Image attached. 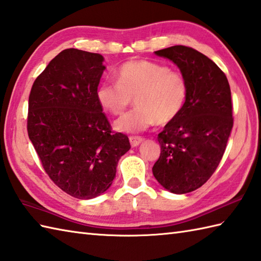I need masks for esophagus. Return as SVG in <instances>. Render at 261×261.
Returning <instances> with one entry per match:
<instances>
[{
    "label": "esophagus",
    "instance_id": "1",
    "mask_svg": "<svg viewBox=\"0 0 261 261\" xmlns=\"http://www.w3.org/2000/svg\"><path fill=\"white\" fill-rule=\"evenodd\" d=\"M129 140H130V143H131L132 147H137V146H139L140 143L143 141V138H141V137H130Z\"/></svg>",
    "mask_w": 261,
    "mask_h": 261
}]
</instances>
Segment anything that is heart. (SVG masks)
<instances>
[{"label": "heart", "mask_w": 261, "mask_h": 261, "mask_svg": "<svg viewBox=\"0 0 261 261\" xmlns=\"http://www.w3.org/2000/svg\"><path fill=\"white\" fill-rule=\"evenodd\" d=\"M187 82L167 65L146 59L130 60L116 70V83H102L96 90L99 105L120 115L135 98L137 108L114 122V129L136 134L154 123L168 124L180 114L187 98Z\"/></svg>", "instance_id": "1"}]
</instances>
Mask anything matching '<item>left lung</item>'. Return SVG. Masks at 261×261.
I'll return each instance as SVG.
<instances>
[{
    "label": "left lung",
    "instance_id": "obj_1",
    "mask_svg": "<svg viewBox=\"0 0 261 261\" xmlns=\"http://www.w3.org/2000/svg\"><path fill=\"white\" fill-rule=\"evenodd\" d=\"M154 54L179 68L188 90L180 114L158 135L152 173L170 193H190L208 180L223 157L233 126L230 85L218 65L195 49L173 46Z\"/></svg>",
    "mask_w": 261,
    "mask_h": 261
}]
</instances>
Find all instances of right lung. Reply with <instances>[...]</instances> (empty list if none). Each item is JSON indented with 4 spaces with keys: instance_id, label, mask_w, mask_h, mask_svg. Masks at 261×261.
Segmentation results:
<instances>
[{
    "instance_id": "add662e5",
    "label": "right lung",
    "mask_w": 261,
    "mask_h": 261,
    "mask_svg": "<svg viewBox=\"0 0 261 261\" xmlns=\"http://www.w3.org/2000/svg\"><path fill=\"white\" fill-rule=\"evenodd\" d=\"M102 55L75 48L59 53L33 83L28 135L50 179L80 199L112 185L129 138L111 131L96 98Z\"/></svg>"
}]
</instances>
